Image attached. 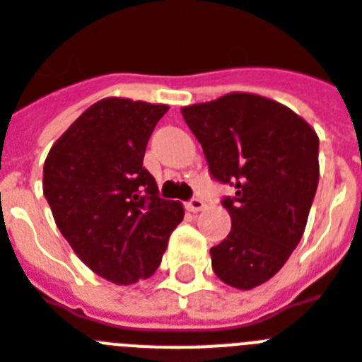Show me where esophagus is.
Masks as SVG:
<instances>
[{
    "label": "esophagus",
    "instance_id": "obj_1",
    "mask_svg": "<svg viewBox=\"0 0 362 362\" xmlns=\"http://www.w3.org/2000/svg\"><path fill=\"white\" fill-rule=\"evenodd\" d=\"M186 208L189 209V211H193V214H197V211H202V209H204V200H202V199H191L189 202L186 204Z\"/></svg>",
    "mask_w": 362,
    "mask_h": 362
}]
</instances>
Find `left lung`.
I'll return each instance as SVG.
<instances>
[{
  "instance_id": "obj_1",
  "label": "left lung",
  "mask_w": 362,
  "mask_h": 362,
  "mask_svg": "<svg viewBox=\"0 0 362 362\" xmlns=\"http://www.w3.org/2000/svg\"><path fill=\"white\" fill-rule=\"evenodd\" d=\"M215 180L235 195L223 206L232 230L209 250L224 284L248 291L269 281L298 247L317 193L318 136L285 105L233 92L182 108Z\"/></svg>"
}]
</instances>
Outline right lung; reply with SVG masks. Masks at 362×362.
Returning <instances> with one entry per match:
<instances>
[{"instance_id":"1","label":"right lung","mask_w":362,"mask_h":362,"mask_svg":"<svg viewBox=\"0 0 362 362\" xmlns=\"http://www.w3.org/2000/svg\"><path fill=\"white\" fill-rule=\"evenodd\" d=\"M167 105L106 97L73 121L44 163L54 223L88 269L115 285L147 279L162 263L184 206L160 199L144 167Z\"/></svg>"}]
</instances>
